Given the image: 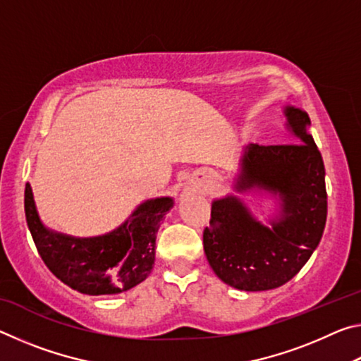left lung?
<instances>
[{"label":"left lung","instance_id":"left-lung-1","mask_svg":"<svg viewBox=\"0 0 361 361\" xmlns=\"http://www.w3.org/2000/svg\"><path fill=\"white\" fill-rule=\"evenodd\" d=\"M285 114L302 143H250L235 185L237 191L256 186L282 195V219L269 229L229 195L213 202V228L204 229L209 264L224 283L239 290L264 291L288 282L309 261L325 229V166L305 130L310 119L293 106Z\"/></svg>","mask_w":361,"mask_h":361}]
</instances>
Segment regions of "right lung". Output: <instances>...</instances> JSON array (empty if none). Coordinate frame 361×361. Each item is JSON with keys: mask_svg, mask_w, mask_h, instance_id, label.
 I'll list each match as a JSON object with an SVG mask.
<instances>
[{"mask_svg": "<svg viewBox=\"0 0 361 361\" xmlns=\"http://www.w3.org/2000/svg\"><path fill=\"white\" fill-rule=\"evenodd\" d=\"M172 205L170 197L148 200L111 234L75 239L41 224L32 188L25 186V218L41 259L59 280L90 296L126 291L149 276L159 224Z\"/></svg>", "mask_w": 361, "mask_h": 361, "instance_id": "1", "label": "right lung"}]
</instances>
